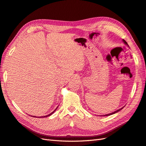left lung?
Listing matches in <instances>:
<instances>
[{
    "instance_id": "left-lung-1",
    "label": "left lung",
    "mask_w": 146,
    "mask_h": 146,
    "mask_svg": "<svg viewBox=\"0 0 146 146\" xmlns=\"http://www.w3.org/2000/svg\"><path fill=\"white\" fill-rule=\"evenodd\" d=\"M122 41H123V43L125 44H126L127 46H128L129 47V46H128V43H127V41L125 40H122ZM124 107V106H123ZM123 107H122V108H120V109H119V110H117V111H114V112H111V113H110V114H106V115H100V116H108V115H112V114H115V113H116V112H118L119 111H120V110H122L123 108Z\"/></svg>"
}]
</instances>
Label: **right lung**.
Wrapping results in <instances>:
<instances>
[{
    "label": "right lung",
    "instance_id": "add662e5",
    "mask_svg": "<svg viewBox=\"0 0 146 146\" xmlns=\"http://www.w3.org/2000/svg\"><path fill=\"white\" fill-rule=\"evenodd\" d=\"M57 108H58V107H57V108H56V110H55L53 112H51V113H50L49 114H48V115H44V116H41V117H41V118H42V117H48V116H49V115H52V114L54 113V112H55V111H56V110L57 109ZM33 117H35V116H33Z\"/></svg>",
    "mask_w": 146,
    "mask_h": 146
}]
</instances>
